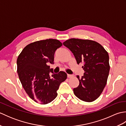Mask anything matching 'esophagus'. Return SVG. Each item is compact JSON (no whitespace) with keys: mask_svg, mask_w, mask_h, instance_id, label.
Listing matches in <instances>:
<instances>
[{"mask_svg":"<svg viewBox=\"0 0 126 126\" xmlns=\"http://www.w3.org/2000/svg\"><path fill=\"white\" fill-rule=\"evenodd\" d=\"M67 76L68 78H71V77H73V75H70V74H67Z\"/></svg>","mask_w":126,"mask_h":126,"instance_id":"34e87169","label":"esophagus"}]
</instances>
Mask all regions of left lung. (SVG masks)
Listing matches in <instances>:
<instances>
[{
	"label": "left lung",
	"mask_w": 126,
	"mask_h": 126,
	"mask_svg": "<svg viewBox=\"0 0 126 126\" xmlns=\"http://www.w3.org/2000/svg\"><path fill=\"white\" fill-rule=\"evenodd\" d=\"M76 58L78 64L83 63V76L77 78L79 86L73 89L74 94L85 102L96 100L105 87L110 65L107 51L98 43L89 39L71 38L63 43Z\"/></svg>",
	"instance_id": "8db88e82"
}]
</instances>
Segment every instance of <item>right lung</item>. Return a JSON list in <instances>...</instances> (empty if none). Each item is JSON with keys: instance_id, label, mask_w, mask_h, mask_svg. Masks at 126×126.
<instances>
[{"instance_id": "right-lung-1", "label": "right lung", "mask_w": 126, "mask_h": 126, "mask_svg": "<svg viewBox=\"0 0 126 126\" xmlns=\"http://www.w3.org/2000/svg\"><path fill=\"white\" fill-rule=\"evenodd\" d=\"M62 45L55 39L36 41L26 45L18 56L17 73L20 81L29 97L37 103L46 104L52 101L57 97L60 84L67 78L65 72L54 74L47 65L53 63L56 50Z\"/></svg>"}]
</instances>
